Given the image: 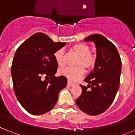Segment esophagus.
Returning a JSON list of instances; mask_svg holds the SVG:
<instances>
[{"label":"esophagus","instance_id":"esophagus-1","mask_svg":"<svg viewBox=\"0 0 135 135\" xmlns=\"http://www.w3.org/2000/svg\"><path fill=\"white\" fill-rule=\"evenodd\" d=\"M67 85L68 86H73L75 85V84L73 83H71V82H70L69 80H68L67 81Z\"/></svg>","mask_w":135,"mask_h":135}]
</instances>
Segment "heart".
Wrapping results in <instances>:
<instances>
[{
    "mask_svg": "<svg viewBox=\"0 0 135 135\" xmlns=\"http://www.w3.org/2000/svg\"><path fill=\"white\" fill-rule=\"evenodd\" d=\"M71 50L78 55L75 67H67L59 71L60 75L66 78L69 80L75 81L80 78L85 73V68L87 71L92 70L96 64V54L90 52V47L85 44H77L71 47ZM55 62L60 66L65 65V54L62 49H58L54 52Z\"/></svg>",
    "mask_w": 135,
    "mask_h": 135,
    "instance_id": "heart-1",
    "label": "heart"
}]
</instances>
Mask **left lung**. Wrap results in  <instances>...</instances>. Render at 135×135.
Returning <instances> with one entry per match:
<instances>
[{"instance_id":"left-lung-1","label":"left lung","mask_w":135,"mask_h":135,"mask_svg":"<svg viewBox=\"0 0 135 135\" xmlns=\"http://www.w3.org/2000/svg\"><path fill=\"white\" fill-rule=\"evenodd\" d=\"M85 41L95 43L97 61L85 79L89 85H80L83 91L75 103L83 112L96 116L106 111L113 103L120 85L121 60L116 46L102 35L94 34Z\"/></svg>"}]
</instances>
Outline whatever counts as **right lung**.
I'll return each mask as SVG.
<instances>
[{
    "mask_svg": "<svg viewBox=\"0 0 135 135\" xmlns=\"http://www.w3.org/2000/svg\"><path fill=\"white\" fill-rule=\"evenodd\" d=\"M65 45L38 32L22 43L14 53L11 67L14 91L29 113L41 115L51 110L59 92L66 86V78L54 76L58 66L54 52Z\"/></svg>",
    "mask_w": 135,
    "mask_h": 135,
    "instance_id": "obj_1",
    "label": "right lung"
}]
</instances>
